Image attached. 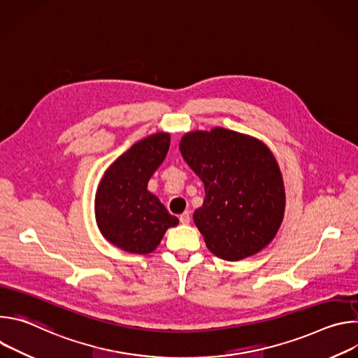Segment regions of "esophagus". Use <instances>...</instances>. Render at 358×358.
Masks as SVG:
<instances>
[{
	"instance_id": "1",
	"label": "esophagus",
	"mask_w": 358,
	"mask_h": 358,
	"mask_svg": "<svg viewBox=\"0 0 358 358\" xmlns=\"http://www.w3.org/2000/svg\"><path fill=\"white\" fill-rule=\"evenodd\" d=\"M189 221H191V215H189V211H185V213H182V214L180 215V222H181V224L187 225V224H189Z\"/></svg>"
}]
</instances>
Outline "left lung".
Wrapping results in <instances>:
<instances>
[{
    "mask_svg": "<svg viewBox=\"0 0 358 358\" xmlns=\"http://www.w3.org/2000/svg\"><path fill=\"white\" fill-rule=\"evenodd\" d=\"M180 151L206 188L192 218L208 249L221 259L239 261L269 245L280 228L286 196L268 145L215 127L184 134Z\"/></svg>",
    "mask_w": 358,
    "mask_h": 358,
    "instance_id": "obj_1",
    "label": "left lung"
}]
</instances>
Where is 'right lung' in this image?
Masks as SVG:
<instances>
[{
  "mask_svg": "<svg viewBox=\"0 0 358 358\" xmlns=\"http://www.w3.org/2000/svg\"><path fill=\"white\" fill-rule=\"evenodd\" d=\"M169 147V133L151 134L123 152L100 180L94 198L97 227L110 243L126 252H152L166 231L178 224V218L147 189Z\"/></svg>",
  "mask_w": 358,
  "mask_h": 358,
  "instance_id": "obj_1",
  "label": "right lung"
}]
</instances>
